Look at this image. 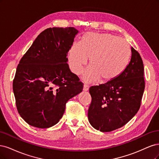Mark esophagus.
<instances>
[{
    "mask_svg": "<svg viewBox=\"0 0 159 159\" xmlns=\"http://www.w3.org/2000/svg\"><path fill=\"white\" fill-rule=\"evenodd\" d=\"M89 86L88 84H84V86H83V90L84 91H87V90H89Z\"/></svg>",
    "mask_w": 159,
    "mask_h": 159,
    "instance_id": "esophagus-1",
    "label": "esophagus"
}]
</instances>
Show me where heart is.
<instances>
[{
    "label": "heart",
    "mask_w": 159,
    "mask_h": 159,
    "mask_svg": "<svg viewBox=\"0 0 159 159\" xmlns=\"http://www.w3.org/2000/svg\"><path fill=\"white\" fill-rule=\"evenodd\" d=\"M131 48L125 40L110 34L87 32L80 43L73 45L69 52L70 70L79 75L89 59L84 75L86 81L100 79L102 82L113 80L124 72L129 64Z\"/></svg>",
    "instance_id": "b5f03b06"
}]
</instances>
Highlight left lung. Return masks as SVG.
Returning a JSON list of instances; mask_svg holds the SVG:
<instances>
[{
  "label": "left lung",
  "instance_id": "obj_1",
  "mask_svg": "<svg viewBox=\"0 0 159 159\" xmlns=\"http://www.w3.org/2000/svg\"><path fill=\"white\" fill-rule=\"evenodd\" d=\"M144 67L139 52L131 48V61L116 79L89 89L92 101L88 111L91 125L102 132L118 129L139 111L145 90Z\"/></svg>",
  "mask_w": 159,
  "mask_h": 159
}]
</instances>
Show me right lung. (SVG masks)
I'll return each instance as SVG.
<instances>
[{
    "instance_id": "add662e5",
    "label": "right lung",
    "mask_w": 159,
    "mask_h": 159,
    "mask_svg": "<svg viewBox=\"0 0 159 159\" xmlns=\"http://www.w3.org/2000/svg\"><path fill=\"white\" fill-rule=\"evenodd\" d=\"M78 32L73 27L46 29L20 59L13 91L18 113L29 125L44 129L57 124L66 102L83 90L66 63Z\"/></svg>"
}]
</instances>
